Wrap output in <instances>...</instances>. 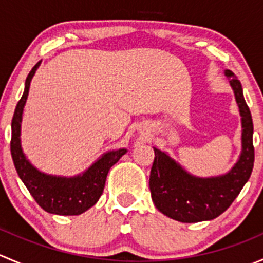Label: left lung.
Listing matches in <instances>:
<instances>
[{
    "mask_svg": "<svg viewBox=\"0 0 263 263\" xmlns=\"http://www.w3.org/2000/svg\"><path fill=\"white\" fill-rule=\"evenodd\" d=\"M234 90L242 116L243 150L239 160L228 174L216 178H196L184 172L165 153L155 151L150 173L151 198L156 209L182 222L213 220L221 215L237 198L252 174L254 163L253 122L240 81L230 70L225 71Z\"/></svg>",
    "mask_w": 263,
    "mask_h": 263,
    "instance_id": "8db88e82",
    "label": "left lung"
}]
</instances>
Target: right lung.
I'll return each instance as SVG.
<instances>
[{
  "label": "right lung",
  "mask_w": 263,
  "mask_h": 263,
  "mask_svg": "<svg viewBox=\"0 0 263 263\" xmlns=\"http://www.w3.org/2000/svg\"><path fill=\"white\" fill-rule=\"evenodd\" d=\"M39 62L31 68L25 81V90L15 108L11 122V155L18 177L30 195L44 211L55 215H80L94 206L104 191L109 169L126 154V148L110 151L92 164L82 176L61 178L47 176L36 171L24 156L20 146V122L23 108L28 98L30 81Z\"/></svg>",
  "instance_id": "1"
}]
</instances>
